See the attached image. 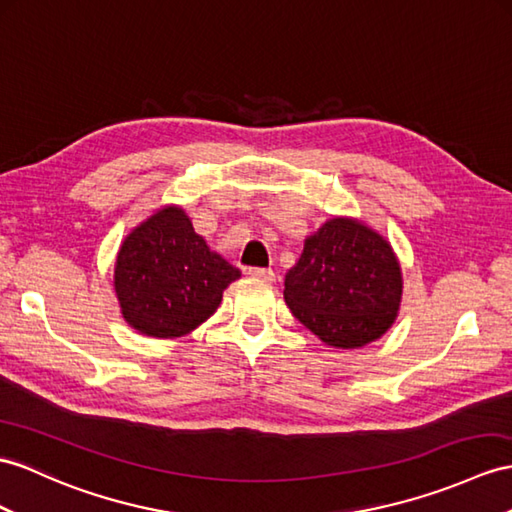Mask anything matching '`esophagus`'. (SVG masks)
Listing matches in <instances>:
<instances>
[{
  "mask_svg": "<svg viewBox=\"0 0 512 512\" xmlns=\"http://www.w3.org/2000/svg\"><path fill=\"white\" fill-rule=\"evenodd\" d=\"M247 273H249V276H252V278L265 280V282H273V280H276V271H273V269H265V267H252Z\"/></svg>",
  "mask_w": 512,
  "mask_h": 512,
  "instance_id": "1",
  "label": "esophagus"
}]
</instances>
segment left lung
<instances>
[{"mask_svg":"<svg viewBox=\"0 0 512 512\" xmlns=\"http://www.w3.org/2000/svg\"><path fill=\"white\" fill-rule=\"evenodd\" d=\"M402 284L384 236L358 219L334 217L304 241L284 278V302L323 343L356 350L393 326Z\"/></svg>","mask_w":512,"mask_h":512,"instance_id":"1","label":"left lung"}]
</instances>
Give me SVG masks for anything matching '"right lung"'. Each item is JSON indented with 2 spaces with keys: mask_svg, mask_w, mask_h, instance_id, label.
<instances>
[{
  "mask_svg": "<svg viewBox=\"0 0 512 512\" xmlns=\"http://www.w3.org/2000/svg\"><path fill=\"white\" fill-rule=\"evenodd\" d=\"M241 271L210 252L178 206H165L123 239L115 263L121 315L134 330L173 339L215 313Z\"/></svg>",
  "mask_w": 512,
  "mask_h": 512,
  "instance_id": "obj_1",
  "label": "right lung"
}]
</instances>
